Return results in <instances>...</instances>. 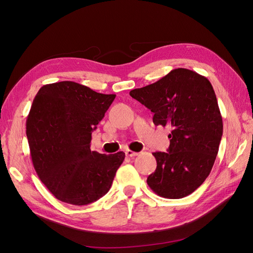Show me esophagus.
Returning a JSON list of instances; mask_svg holds the SVG:
<instances>
[{
  "label": "esophagus",
  "mask_w": 253,
  "mask_h": 253,
  "mask_svg": "<svg viewBox=\"0 0 253 253\" xmlns=\"http://www.w3.org/2000/svg\"><path fill=\"white\" fill-rule=\"evenodd\" d=\"M126 156H128V157H134V156H137V155H138V153H137V152H134V151L129 150V149H127V150H126Z\"/></svg>",
  "instance_id": "1"
}]
</instances>
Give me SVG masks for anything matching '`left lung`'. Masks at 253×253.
Returning a JSON list of instances; mask_svg holds the SVG:
<instances>
[{
    "label": "left lung",
    "instance_id": "left-lung-1",
    "mask_svg": "<svg viewBox=\"0 0 253 253\" xmlns=\"http://www.w3.org/2000/svg\"><path fill=\"white\" fill-rule=\"evenodd\" d=\"M129 95L154 113L155 126L172 128L168 153H153L157 168L147 179L149 187L171 200L194 192L209 176L223 135V119L210 81L187 68H175Z\"/></svg>",
    "mask_w": 253,
    "mask_h": 253
}]
</instances>
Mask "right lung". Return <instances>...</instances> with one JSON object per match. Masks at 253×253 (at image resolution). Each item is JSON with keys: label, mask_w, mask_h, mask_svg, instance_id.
I'll list each match as a JSON object with an SVG mask.
<instances>
[{"label": "right lung", "mask_w": 253, "mask_h": 253, "mask_svg": "<svg viewBox=\"0 0 253 253\" xmlns=\"http://www.w3.org/2000/svg\"><path fill=\"white\" fill-rule=\"evenodd\" d=\"M115 97L73 81L46 84L36 95L26 135L35 170L57 200L83 206L109 192L126 154H100L89 147Z\"/></svg>", "instance_id": "right-lung-1"}]
</instances>
